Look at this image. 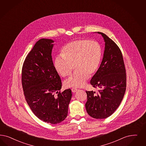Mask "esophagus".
I'll return each instance as SVG.
<instances>
[{"label":"esophagus","instance_id":"esophagus-1","mask_svg":"<svg viewBox=\"0 0 146 146\" xmlns=\"http://www.w3.org/2000/svg\"><path fill=\"white\" fill-rule=\"evenodd\" d=\"M78 90L77 88H72V92H73V93H75V92H76L78 91Z\"/></svg>","mask_w":146,"mask_h":146}]
</instances>
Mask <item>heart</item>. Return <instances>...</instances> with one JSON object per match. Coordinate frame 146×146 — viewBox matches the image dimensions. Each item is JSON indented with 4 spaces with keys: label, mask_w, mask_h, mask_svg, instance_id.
I'll use <instances>...</instances> for the list:
<instances>
[{
    "label": "heart",
    "mask_w": 146,
    "mask_h": 146,
    "mask_svg": "<svg viewBox=\"0 0 146 146\" xmlns=\"http://www.w3.org/2000/svg\"><path fill=\"white\" fill-rule=\"evenodd\" d=\"M100 44L94 41L86 39L74 40L64 46L61 55L56 56L54 65L56 70L63 77L70 76L65 81L66 87L79 88L85 85L88 76L96 74L102 59Z\"/></svg>",
    "instance_id": "heart-1"
}]
</instances>
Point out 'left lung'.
Returning a JSON list of instances; mask_svg holds the SVG:
<instances>
[{"label":"left lung","instance_id":"1","mask_svg":"<svg viewBox=\"0 0 146 146\" xmlns=\"http://www.w3.org/2000/svg\"><path fill=\"white\" fill-rule=\"evenodd\" d=\"M104 38L105 47L100 67L91 79V85L99 90L86 91L87 113L95 119L111 116L120 105L126 88L125 66L120 49L105 34L98 32Z\"/></svg>","mask_w":146,"mask_h":146}]
</instances>
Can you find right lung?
<instances>
[{
	"mask_svg": "<svg viewBox=\"0 0 146 146\" xmlns=\"http://www.w3.org/2000/svg\"><path fill=\"white\" fill-rule=\"evenodd\" d=\"M53 42L42 38L35 43L23 64L21 82L26 101L35 115L56 124L67 117L72 94L70 89L59 92L62 83L52 61Z\"/></svg>",
	"mask_w": 146,
	"mask_h": 146,
	"instance_id": "1",
	"label": "right lung"
}]
</instances>
